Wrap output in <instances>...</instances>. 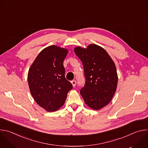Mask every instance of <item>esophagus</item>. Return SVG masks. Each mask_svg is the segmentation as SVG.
<instances>
[{"mask_svg": "<svg viewBox=\"0 0 148 148\" xmlns=\"http://www.w3.org/2000/svg\"><path fill=\"white\" fill-rule=\"evenodd\" d=\"M71 84H72L73 86L74 87L75 86V85H76V81H75V80H73V81H71Z\"/></svg>", "mask_w": 148, "mask_h": 148, "instance_id": "obj_1", "label": "esophagus"}]
</instances>
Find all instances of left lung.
Wrapping results in <instances>:
<instances>
[{
  "mask_svg": "<svg viewBox=\"0 0 148 148\" xmlns=\"http://www.w3.org/2000/svg\"><path fill=\"white\" fill-rule=\"evenodd\" d=\"M74 52L82 61L86 78L80 94L90 108L99 110L110 102L116 91L115 63L105 49L96 45H90L87 49L77 47Z\"/></svg>",
  "mask_w": 148,
  "mask_h": 148,
  "instance_id": "obj_1",
  "label": "left lung"
}]
</instances>
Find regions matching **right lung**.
I'll return each mask as SVG.
<instances>
[{
	"label": "right lung",
	"mask_w": 148,
	"mask_h": 148,
	"mask_svg": "<svg viewBox=\"0 0 148 148\" xmlns=\"http://www.w3.org/2000/svg\"><path fill=\"white\" fill-rule=\"evenodd\" d=\"M68 50L57 46L42 50L30 66L27 80L29 89L36 103L49 112H54L64 105L73 88L65 77L63 61Z\"/></svg>",
	"instance_id": "right-lung-1"
}]
</instances>
